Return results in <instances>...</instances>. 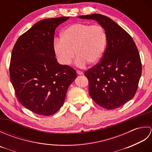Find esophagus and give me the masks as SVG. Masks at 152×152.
<instances>
[{"label": "esophagus", "instance_id": "obj_1", "mask_svg": "<svg viewBox=\"0 0 152 152\" xmlns=\"http://www.w3.org/2000/svg\"><path fill=\"white\" fill-rule=\"evenodd\" d=\"M76 72H77V74H79V75H82V74H83V72H82V71L79 70H76Z\"/></svg>", "mask_w": 152, "mask_h": 152}]
</instances>
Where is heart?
Returning a JSON list of instances; mask_svg holds the SVG:
<instances>
[{
	"mask_svg": "<svg viewBox=\"0 0 152 152\" xmlns=\"http://www.w3.org/2000/svg\"><path fill=\"white\" fill-rule=\"evenodd\" d=\"M107 36L101 25L77 23L70 25L61 33V39L55 40L53 49L61 64H69L76 56L80 67L86 63L95 64L101 59L106 48Z\"/></svg>",
	"mask_w": 152,
	"mask_h": 152,
	"instance_id": "b5f03b06",
	"label": "heart"
}]
</instances>
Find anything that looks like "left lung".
I'll use <instances>...</instances> for the list:
<instances>
[{"mask_svg":"<svg viewBox=\"0 0 152 152\" xmlns=\"http://www.w3.org/2000/svg\"><path fill=\"white\" fill-rule=\"evenodd\" d=\"M78 17L96 20L107 36L101 61L84 73L89 95L105 109L120 107L133 98L141 76L142 63L136 44L127 32L107 16L93 14Z\"/></svg>","mask_w":152,"mask_h":152,"instance_id":"8db88e82","label":"left lung"}]
</instances>
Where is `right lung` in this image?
I'll return each instance as SVG.
<instances>
[{"instance_id": "right-lung-1", "label": "right lung", "mask_w": 152, "mask_h": 152, "mask_svg": "<svg viewBox=\"0 0 152 152\" xmlns=\"http://www.w3.org/2000/svg\"><path fill=\"white\" fill-rule=\"evenodd\" d=\"M69 18L38 21L13 48L9 72L15 96L24 107L38 115H51L59 110L77 77L72 67L58 63L53 49L56 28Z\"/></svg>"}]
</instances>
